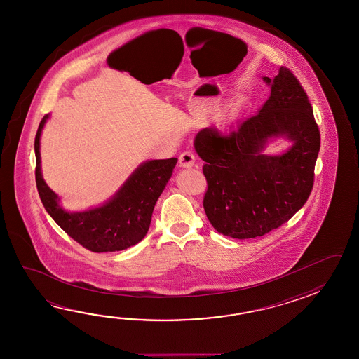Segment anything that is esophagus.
Instances as JSON below:
<instances>
[{"instance_id": "obj_1", "label": "esophagus", "mask_w": 359, "mask_h": 359, "mask_svg": "<svg viewBox=\"0 0 359 359\" xmlns=\"http://www.w3.org/2000/svg\"><path fill=\"white\" fill-rule=\"evenodd\" d=\"M178 163H180V167H182V168H191L195 163V155L191 151H184L180 155Z\"/></svg>"}]
</instances>
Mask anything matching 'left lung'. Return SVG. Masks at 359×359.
Segmentation results:
<instances>
[{
    "instance_id": "8db88e82",
    "label": "left lung",
    "mask_w": 359,
    "mask_h": 359,
    "mask_svg": "<svg viewBox=\"0 0 359 359\" xmlns=\"http://www.w3.org/2000/svg\"><path fill=\"white\" fill-rule=\"evenodd\" d=\"M259 113L236 130L198 132L195 150L205 161L204 210L214 229L232 238L263 236L304 205L312 192L320 153V128L308 95L290 69L281 67ZM286 135L294 144L278 157L261 154L267 138Z\"/></svg>"
}]
</instances>
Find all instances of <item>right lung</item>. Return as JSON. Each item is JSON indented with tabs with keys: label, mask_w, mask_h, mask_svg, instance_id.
<instances>
[{
	"label": "right lung",
	"mask_w": 359,
	"mask_h": 359,
	"mask_svg": "<svg viewBox=\"0 0 359 359\" xmlns=\"http://www.w3.org/2000/svg\"><path fill=\"white\" fill-rule=\"evenodd\" d=\"M47 118L48 114L42 118L34 140L36 183L47 213L74 241L93 252H119L140 243L149 231L154 206L173 175L177 158L146 161L105 205L68 213L59 206L57 195L41 173L39 137Z\"/></svg>",
	"instance_id": "1"
}]
</instances>
